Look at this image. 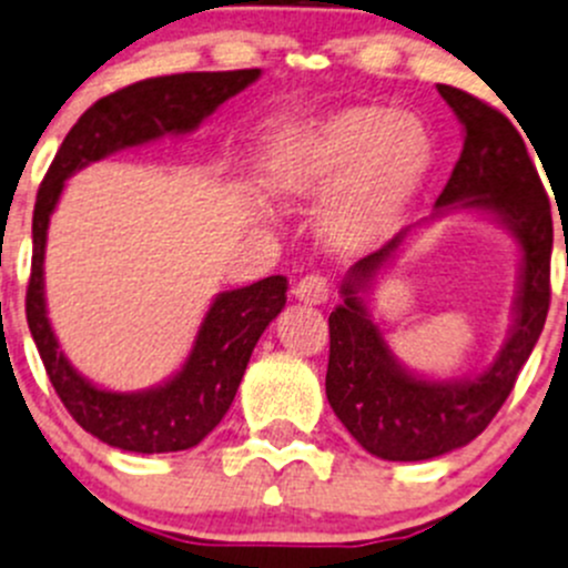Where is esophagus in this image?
Instances as JSON below:
<instances>
[{"mask_svg": "<svg viewBox=\"0 0 568 568\" xmlns=\"http://www.w3.org/2000/svg\"><path fill=\"white\" fill-rule=\"evenodd\" d=\"M329 291L332 285L324 274H307L294 285V296L300 302H307V305H324L329 300Z\"/></svg>", "mask_w": 568, "mask_h": 568, "instance_id": "1", "label": "esophagus"}]
</instances>
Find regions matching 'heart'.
<instances>
[{
	"label": "heart",
	"instance_id": "1",
	"mask_svg": "<svg viewBox=\"0 0 568 568\" xmlns=\"http://www.w3.org/2000/svg\"><path fill=\"white\" fill-rule=\"evenodd\" d=\"M437 162L428 125L390 106H343L268 136L261 181L283 203L324 200L321 233L335 250L387 239Z\"/></svg>",
	"mask_w": 568,
	"mask_h": 568
}]
</instances>
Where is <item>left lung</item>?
I'll return each mask as SVG.
<instances>
[{
	"label": "left lung",
	"mask_w": 568,
	"mask_h": 568,
	"mask_svg": "<svg viewBox=\"0 0 568 568\" xmlns=\"http://www.w3.org/2000/svg\"><path fill=\"white\" fill-rule=\"evenodd\" d=\"M464 125V151L437 197V214L484 211L523 247L517 318L495 363L473 379H420L395 359L359 291L393 261L409 227L352 266L343 305L329 313L326 398L354 439L387 462H423L473 443L506 404L549 311L552 214L517 125L464 90L439 84Z\"/></svg>",
	"instance_id": "8db88e82"
}]
</instances>
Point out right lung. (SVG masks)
<instances>
[{
  "mask_svg": "<svg viewBox=\"0 0 568 568\" xmlns=\"http://www.w3.org/2000/svg\"><path fill=\"white\" fill-rule=\"evenodd\" d=\"M257 77L261 68L173 73L109 93L68 131L38 189L27 324L51 387L65 409L84 432L112 448L131 454H170L194 448L200 439L209 437L236 398L257 337L285 307L288 280L274 274L247 288L222 291L205 313L183 368L164 385L140 393L101 390L68 363L45 316L43 255L49 216L62 186L77 170L101 162L123 148L145 145L168 134H189L216 106L250 88Z\"/></svg>",
  "mask_w": 568,
  "mask_h": 568,
  "instance_id": "1",
  "label": "right lung"
}]
</instances>
